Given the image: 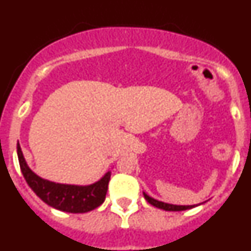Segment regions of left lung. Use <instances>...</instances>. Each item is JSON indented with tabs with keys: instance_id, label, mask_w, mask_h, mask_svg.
I'll return each instance as SVG.
<instances>
[{
	"instance_id": "left-lung-1",
	"label": "left lung",
	"mask_w": 251,
	"mask_h": 251,
	"mask_svg": "<svg viewBox=\"0 0 251 251\" xmlns=\"http://www.w3.org/2000/svg\"><path fill=\"white\" fill-rule=\"evenodd\" d=\"M143 195H145V199L151 203V205H153L154 207L162 208V210H165V211H183V210H188V208H192L196 206V205H187V206L172 205V203H166V202H162V201L156 200V199L148 196L146 192H143Z\"/></svg>"
}]
</instances>
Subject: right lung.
<instances>
[{"instance_id": "1", "label": "right lung", "mask_w": 251, "mask_h": 251, "mask_svg": "<svg viewBox=\"0 0 251 251\" xmlns=\"http://www.w3.org/2000/svg\"><path fill=\"white\" fill-rule=\"evenodd\" d=\"M17 157H19L20 168L27 185L44 202L51 207L64 212L84 214L100 206L105 200L108 183L112 174L110 171H108L99 181L92 185H65V183L52 182L37 176L26 163L19 143H17Z\"/></svg>"}]
</instances>
